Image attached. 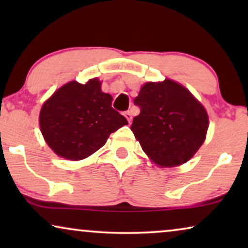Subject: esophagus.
Listing matches in <instances>:
<instances>
[{
	"mask_svg": "<svg viewBox=\"0 0 248 248\" xmlns=\"http://www.w3.org/2000/svg\"><path fill=\"white\" fill-rule=\"evenodd\" d=\"M132 116H133V115H132V111H131V110L125 111V117L127 118L128 123H131V122H132Z\"/></svg>",
	"mask_w": 248,
	"mask_h": 248,
	"instance_id": "obj_1",
	"label": "esophagus"
}]
</instances>
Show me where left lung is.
I'll return each instance as SVG.
<instances>
[{
  "mask_svg": "<svg viewBox=\"0 0 248 248\" xmlns=\"http://www.w3.org/2000/svg\"><path fill=\"white\" fill-rule=\"evenodd\" d=\"M134 104L131 130L152 161L174 167L188 161L205 140L209 117L194 96L175 81L147 82Z\"/></svg>",
  "mask_w": 248,
  "mask_h": 248,
  "instance_id": "1",
  "label": "left lung"
}]
</instances>
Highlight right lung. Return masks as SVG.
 Returning a JSON list of instances; mask_svg holds the SVG:
<instances>
[{
  "label": "right lung",
  "mask_w": 248,
  "mask_h": 248,
  "mask_svg": "<svg viewBox=\"0 0 248 248\" xmlns=\"http://www.w3.org/2000/svg\"><path fill=\"white\" fill-rule=\"evenodd\" d=\"M100 86L98 79L86 84L71 81L44 103L40 131L60 157L69 160L89 157L106 143L110 133L128 124L111 107L113 98L103 93Z\"/></svg>",
  "instance_id": "right-lung-1"
}]
</instances>
